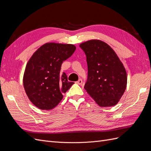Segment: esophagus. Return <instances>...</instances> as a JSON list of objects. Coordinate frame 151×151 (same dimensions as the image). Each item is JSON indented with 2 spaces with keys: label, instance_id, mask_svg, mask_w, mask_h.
Wrapping results in <instances>:
<instances>
[{
  "label": "esophagus",
  "instance_id": "34e87169",
  "mask_svg": "<svg viewBox=\"0 0 151 151\" xmlns=\"http://www.w3.org/2000/svg\"><path fill=\"white\" fill-rule=\"evenodd\" d=\"M76 83L79 84V85H81V84H82V83H83V81H82L81 79H79L78 81H77L76 82Z\"/></svg>",
  "mask_w": 151,
  "mask_h": 151
}]
</instances>
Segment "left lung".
I'll return each instance as SVG.
<instances>
[{
  "label": "left lung",
  "mask_w": 151,
  "mask_h": 151,
  "mask_svg": "<svg viewBox=\"0 0 151 151\" xmlns=\"http://www.w3.org/2000/svg\"><path fill=\"white\" fill-rule=\"evenodd\" d=\"M88 63L84 86L91 97L101 107L113 106L126 89V70L115 51L103 41L91 40L80 44Z\"/></svg>",
  "instance_id": "1"
}]
</instances>
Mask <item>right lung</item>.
I'll list each match as a JSON object with an SVG mask.
<instances>
[{
  "instance_id": "1",
  "label": "right lung",
  "mask_w": 151,
  "mask_h": 151,
  "mask_svg": "<svg viewBox=\"0 0 151 151\" xmlns=\"http://www.w3.org/2000/svg\"><path fill=\"white\" fill-rule=\"evenodd\" d=\"M72 44L47 43L31 56L26 66L23 85L29 99L35 106L49 110L56 107L63 94L74 84L61 72L62 62L74 53Z\"/></svg>"
}]
</instances>
